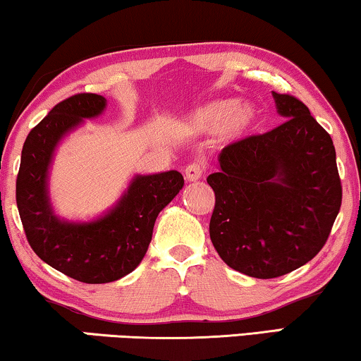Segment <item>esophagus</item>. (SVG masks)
<instances>
[{"label":"esophagus","instance_id":"esophagus-1","mask_svg":"<svg viewBox=\"0 0 361 361\" xmlns=\"http://www.w3.org/2000/svg\"><path fill=\"white\" fill-rule=\"evenodd\" d=\"M202 176H204V167H202L200 164H197V162L185 167V179L189 182L199 180V179H202Z\"/></svg>","mask_w":361,"mask_h":361}]
</instances>
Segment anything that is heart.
<instances>
[{"label":"heart","instance_id":"heart-1","mask_svg":"<svg viewBox=\"0 0 361 361\" xmlns=\"http://www.w3.org/2000/svg\"><path fill=\"white\" fill-rule=\"evenodd\" d=\"M255 116L250 103L216 98L189 113L182 121V130L195 136L219 131L224 140H238L253 125Z\"/></svg>","mask_w":361,"mask_h":361}]
</instances>
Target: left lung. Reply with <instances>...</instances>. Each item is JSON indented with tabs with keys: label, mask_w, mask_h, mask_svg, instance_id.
I'll list each match as a JSON object with an SVG mask.
<instances>
[{
	"label": "left lung",
	"mask_w": 361,
	"mask_h": 361,
	"mask_svg": "<svg viewBox=\"0 0 361 361\" xmlns=\"http://www.w3.org/2000/svg\"><path fill=\"white\" fill-rule=\"evenodd\" d=\"M283 125L221 149L210 240L231 269L279 278L322 250L342 205L332 137L290 95L273 92Z\"/></svg>",
	"instance_id": "left-lung-1"
}]
</instances>
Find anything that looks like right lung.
Returning a JSON list of instances; mask_svg holds the SVG:
<instances>
[{
  "label": "right lung",
  "instance_id": "add662e5",
  "mask_svg": "<svg viewBox=\"0 0 361 361\" xmlns=\"http://www.w3.org/2000/svg\"><path fill=\"white\" fill-rule=\"evenodd\" d=\"M106 110V98L78 93L57 103L24 141L16 204L27 241L44 263L87 284L121 279L137 268L159 212L179 194L177 171L136 174L120 199L95 219L67 220L54 210L49 177L61 142Z\"/></svg>",
  "mask_w": 361,
  "mask_h": 361
}]
</instances>
